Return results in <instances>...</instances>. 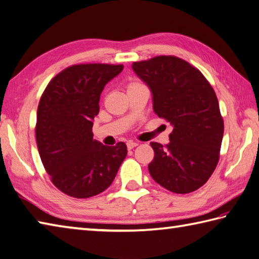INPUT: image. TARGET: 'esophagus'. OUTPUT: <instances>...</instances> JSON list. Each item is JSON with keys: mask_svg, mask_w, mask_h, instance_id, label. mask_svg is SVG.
<instances>
[{"mask_svg": "<svg viewBox=\"0 0 259 259\" xmlns=\"http://www.w3.org/2000/svg\"><path fill=\"white\" fill-rule=\"evenodd\" d=\"M126 145H127V149H128V150H132V149H134V147H136L137 145H139V143H137V142L128 141L127 143H126Z\"/></svg>", "mask_w": 259, "mask_h": 259, "instance_id": "obj_1", "label": "esophagus"}]
</instances>
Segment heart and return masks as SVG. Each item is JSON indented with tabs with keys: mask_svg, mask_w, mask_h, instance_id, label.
I'll return each mask as SVG.
<instances>
[{
	"mask_svg": "<svg viewBox=\"0 0 259 259\" xmlns=\"http://www.w3.org/2000/svg\"><path fill=\"white\" fill-rule=\"evenodd\" d=\"M142 86H143V85H142V83L133 81V82H130V83H128L127 87H126V89H127V92H130V91H132V89L139 88V87H142Z\"/></svg>",
	"mask_w": 259,
	"mask_h": 259,
	"instance_id": "obj_1",
	"label": "heart"
}]
</instances>
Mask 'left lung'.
Masks as SVG:
<instances>
[{
  "label": "left lung",
  "instance_id": "1",
  "mask_svg": "<svg viewBox=\"0 0 259 259\" xmlns=\"http://www.w3.org/2000/svg\"><path fill=\"white\" fill-rule=\"evenodd\" d=\"M132 68L151 89L154 113L173 126L170 143H151V177L174 193L196 191L217 166L224 136L213 88L201 71L174 56L133 62Z\"/></svg>",
  "mask_w": 259,
  "mask_h": 259
}]
</instances>
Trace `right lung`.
<instances>
[{"label": "right lung", "mask_w": 259, "mask_h": 259, "mask_svg": "<svg viewBox=\"0 0 259 259\" xmlns=\"http://www.w3.org/2000/svg\"><path fill=\"white\" fill-rule=\"evenodd\" d=\"M123 68L107 63L68 67L51 79L40 98L36 145L51 182L67 196L85 199L105 191L127 154L123 142L105 146L93 139L100 94Z\"/></svg>", "instance_id": "right-lung-1"}]
</instances>
